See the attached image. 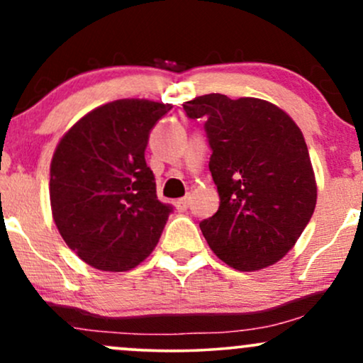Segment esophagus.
Wrapping results in <instances>:
<instances>
[{
	"label": "esophagus",
	"instance_id": "obj_1",
	"mask_svg": "<svg viewBox=\"0 0 363 363\" xmlns=\"http://www.w3.org/2000/svg\"><path fill=\"white\" fill-rule=\"evenodd\" d=\"M187 208H189V199H187V198L177 199V201H176V210L177 211H181V213H182V211H186Z\"/></svg>",
	"mask_w": 363,
	"mask_h": 363
}]
</instances>
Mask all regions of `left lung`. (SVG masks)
Masks as SVG:
<instances>
[{"label":"left lung","mask_w":363,"mask_h":363,"mask_svg":"<svg viewBox=\"0 0 363 363\" xmlns=\"http://www.w3.org/2000/svg\"><path fill=\"white\" fill-rule=\"evenodd\" d=\"M205 119L218 211L199 223L208 245L239 272L280 261L309 223L318 199L309 150L297 124L274 104L208 94L184 102Z\"/></svg>","instance_id":"1"}]
</instances>
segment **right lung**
<instances>
[{"mask_svg": "<svg viewBox=\"0 0 363 363\" xmlns=\"http://www.w3.org/2000/svg\"><path fill=\"white\" fill-rule=\"evenodd\" d=\"M172 106L123 99L97 107L57 143L52 218L68 247L102 272H128L152 254L172 206L158 201L145 160L150 131Z\"/></svg>", "mask_w": 363, "mask_h": 363, "instance_id": "1", "label": "right lung"}]
</instances>
